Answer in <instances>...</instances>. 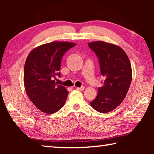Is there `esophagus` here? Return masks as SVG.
I'll return each instance as SVG.
<instances>
[{
  "label": "esophagus",
  "instance_id": "34e87169",
  "mask_svg": "<svg viewBox=\"0 0 154 154\" xmlns=\"http://www.w3.org/2000/svg\"><path fill=\"white\" fill-rule=\"evenodd\" d=\"M77 89L78 90H80V91H83V90L85 89V88L83 87V86H82V87H80V88H79V87H77Z\"/></svg>",
  "mask_w": 154,
  "mask_h": 154
}]
</instances>
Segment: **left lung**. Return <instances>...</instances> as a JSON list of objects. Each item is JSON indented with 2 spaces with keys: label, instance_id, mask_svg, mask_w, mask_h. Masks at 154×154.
Wrapping results in <instances>:
<instances>
[{
  "label": "left lung",
  "instance_id": "8db88e82",
  "mask_svg": "<svg viewBox=\"0 0 154 154\" xmlns=\"http://www.w3.org/2000/svg\"><path fill=\"white\" fill-rule=\"evenodd\" d=\"M88 46L98 56L100 73L105 77L90 105L106 113L118 107L126 97L132 82L131 64L126 52L118 45L98 41L88 43Z\"/></svg>",
  "mask_w": 154,
  "mask_h": 154
}]
</instances>
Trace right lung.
I'll use <instances>...</instances> for the list:
<instances>
[{"instance_id": "1", "label": "right lung", "mask_w": 154, "mask_h": 154, "mask_svg": "<svg viewBox=\"0 0 154 154\" xmlns=\"http://www.w3.org/2000/svg\"><path fill=\"white\" fill-rule=\"evenodd\" d=\"M76 45L71 42L55 41L33 49L27 57L24 70V83L27 95L36 108L51 114L59 111L66 102L68 91L57 85L56 75L65 52Z\"/></svg>"}]
</instances>
